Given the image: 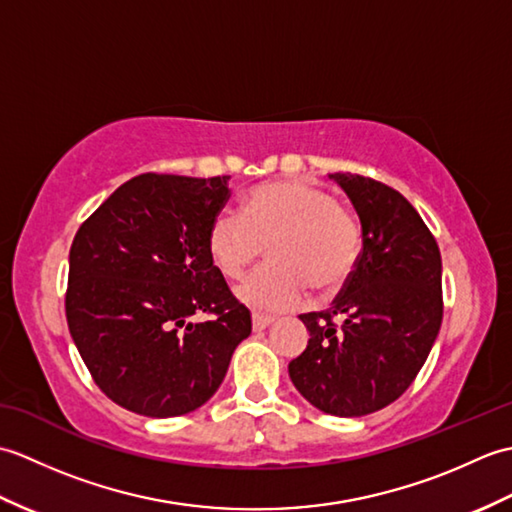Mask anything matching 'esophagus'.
<instances>
[{
	"label": "esophagus",
	"instance_id": "1",
	"mask_svg": "<svg viewBox=\"0 0 512 512\" xmlns=\"http://www.w3.org/2000/svg\"><path fill=\"white\" fill-rule=\"evenodd\" d=\"M275 319L273 317H264V314H253V330L255 332H262L266 330L268 325H273Z\"/></svg>",
	"mask_w": 512,
	"mask_h": 512
}]
</instances>
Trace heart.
I'll list each match as a JSON object with an SVG mask.
<instances>
[{"instance_id": "1", "label": "heart", "mask_w": 512, "mask_h": 512, "mask_svg": "<svg viewBox=\"0 0 512 512\" xmlns=\"http://www.w3.org/2000/svg\"><path fill=\"white\" fill-rule=\"evenodd\" d=\"M266 266L237 286V299L257 314L301 306L308 286L343 288L363 250V228L330 191L306 180H281L250 191L242 213L222 209L209 226V253L226 279H237L264 253Z\"/></svg>"}]
</instances>
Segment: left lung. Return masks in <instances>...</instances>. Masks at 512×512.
Segmentation results:
<instances>
[{
    "label": "left lung",
    "mask_w": 512,
    "mask_h": 512,
    "mask_svg": "<svg viewBox=\"0 0 512 512\" xmlns=\"http://www.w3.org/2000/svg\"><path fill=\"white\" fill-rule=\"evenodd\" d=\"M363 226L354 275L330 310L301 314L306 352L288 372L299 394L341 418L398 400L427 361L442 323V257L405 195L387 184L332 173Z\"/></svg>",
    "instance_id": "left-lung-1"
}]
</instances>
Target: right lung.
Masks as SVG:
<instances>
[{
	"instance_id": "right-lung-1",
	"label": "right lung",
	"mask_w": 512,
	"mask_h": 512,
	"mask_svg": "<svg viewBox=\"0 0 512 512\" xmlns=\"http://www.w3.org/2000/svg\"><path fill=\"white\" fill-rule=\"evenodd\" d=\"M228 176L140 173L74 235L65 317L103 394L149 418L202 407L253 330L209 253ZM195 313L212 319L193 324Z\"/></svg>"
}]
</instances>
